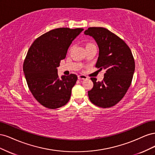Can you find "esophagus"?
Listing matches in <instances>:
<instances>
[{"instance_id": "obj_1", "label": "esophagus", "mask_w": 155, "mask_h": 155, "mask_svg": "<svg viewBox=\"0 0 155 155\" xmlns=\"http://www.w3.org/2000/svg\"><path fill=\"white\" fill-rule=\"evenodd\" d=\"M78 78L79 80H83V79H87V77L85 76V75H78Z\"/></svg>"}]
</instances>
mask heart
<instances>
[{"mask_svg": "<svg viewBox=\"0 0 155 155\" xmlns=\"http://www.w3.org/2000/svg\"><path fill=\"white\" fill-rule=\"evenodd\" d=\"M90 45H92V44H88V45H87V46H90Z\"/></svg>", "mask_w": 155, "mask_h": 155, "instance_id": "b5f03b06", "label": "heart"}]
</instances>
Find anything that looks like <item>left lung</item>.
<instances>
[{
    "label": "left lung",
    "mask_w": 155,
    "mask_h": 155,
    "mask_svg": "<svg viewBox=\"0 0 155 155\" xmlns=\"http://www.w3.org/2000/svg\"><path fill=\"white\" fill-rule=\"evenodd\" d=\"M84 34L92 37L99 48L96 67L106 70L102 81L91 78L94 86L88 92L89 100L96 106L111 107L122 99L132 82L133 55L122 39L105 28H88Z\"/></svg>",
    "instance_id": "1"
}]
</instances>
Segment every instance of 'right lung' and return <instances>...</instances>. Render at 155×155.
<instances>
[{
    "mask_svg": "<svg viewBox=\"0 0 155 155\" xmlns=\"http://www.w3.org/2000/svg\"><path fill=\"white\" fill-rule=\"evenodd\" d=\"M83 30L68 28L50 30L36 39L28 51L23 64L28 86L36 100L46 108L58 109L70 100L78 77L71 74L59 78L57 68Z\"/></svg>",
    "mask_w": 155,
    "mask_h": 155,
    "instance_id": "1",
    "label": "right lung"
}]
</instances>
